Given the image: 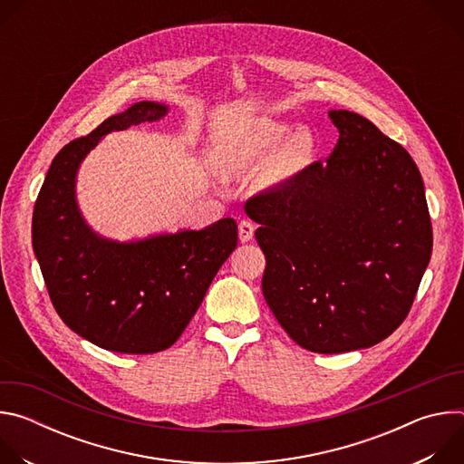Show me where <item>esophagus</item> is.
Returning <instances> with one entry per match:
<instances>
[{"mask_svg": "<svg viewBox=\"0 0 464 464\" xmlns=\"http://www.w3.org/2000/svg\"><path fill=\"white\" fill-rule=\"evenodd\" d=\"M253 231H255L253 222H249V220H240L238 222V237H240L242 242H249L253 238Z\"/></svg>", "mask_w": 464, "mask_h": 464, "instance_id": "34e87169", "label": "esophagus"}]
</instances>
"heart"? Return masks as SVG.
<instances>
[{
    "instance_id": "obj_1",
    "label": "heart",
    "mask_w": 464,
    "mask_h": 464,
    "mask_svg": "<svg viewBox=\"0 0 464 464\" xmlns=\"http://www.w3.org/2000/svg\"><path fill=\"white\" fill-rule=\"evenodd\" d=\"M285 131H286V128L283 124H268L266 131H264L262 145L270 150L279 147V143L285 138ZM310 147H312V136L308 134V130H304V128L295 130L283 145V152H281L283 163L285 165L299 163L310 152Z\"/></svg>"
}]
</instances>
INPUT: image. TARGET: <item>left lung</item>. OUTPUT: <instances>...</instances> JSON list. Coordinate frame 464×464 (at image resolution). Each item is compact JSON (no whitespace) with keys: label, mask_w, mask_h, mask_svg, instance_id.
I'll use <instances>...</instances> for the list:
<instances>
[{"label":"left lung","mask_w":464,"mask_h":464,"mask_svg":"<svg viewBox=\"0 0 464 464\" xmlns=\"http://www.w3.org/2000/svg\"><path fill=\"white\" fill-rule=\"evenodd\" d=\"M340 140L324 163L249 198L266 256L262 294L303 349L372 347L408 317L433 247L422 176L365 117L328 111Z\"/></svg>","instance_id":"8db88e82"}]
</instances>
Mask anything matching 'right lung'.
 <instances>
[{"instance_id": "add662e5", "label": "right lung", "mask_w": 464, "mask_h": 464, "mask_svg": "<svg viewBox=\"0 0 464 464\" xmlns=\"http://www.w3.org/2000/svg\"><path fill=\"white\" fill-rule=\"evenodd\" d=\"M165 113L163 104L138 102L70 141L54 156L33 211V247L56 314L111 353L154 354L174 345L238 240L233 218L134 244L99 238L81 218L75 174L82 158L108 131Z\"/></svg>"}]
</instances>
